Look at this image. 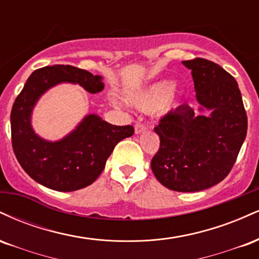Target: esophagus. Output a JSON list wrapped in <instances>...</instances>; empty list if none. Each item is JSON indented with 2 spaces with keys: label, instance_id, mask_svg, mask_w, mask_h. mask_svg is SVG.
Here are the masks:
<instances>
[{
  "label": "esophagus",
  "instance_id": "34e87169",
  "mask_svg": "<svg viewBox=\"0 0 259 259\" xmlns=\"http://www.w3.org/2000/svg\"><path fill=\"white\" fill-rule=\"evenodd\" d=\"M146 130H147V126L145 125V124H141V123L135 124V134H136V135H139V134H141V133H145Z\"/></svg>",
  "mask_w": 259,
  "mask_h": 259
}]
</instances>
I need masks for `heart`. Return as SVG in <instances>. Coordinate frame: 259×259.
I'll return each mask as SVG.
<instances>
[{
	"label": "heart",
	"instance_id": "1",
	"mask_svg": "<svg viewBox=\"0 0 259 259\" xmlns=\"http://www.w3.org/2000/svg\"><path fill=\"white\" fill-rule=\"evenodd\" d=\"M180 90L177 85L162 80L147 86L144 90L135 92L129 99V102L144 111L158 107L160 111H169L178 105Z\"/></svg>",
	"mask_w": 259,
	"mask_h": 259
}]
</instances>
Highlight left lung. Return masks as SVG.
<instances>
[{"instance_id": "1", "label": "left lung", "mask_w": 259, "mask_h": 259, "mask_svg": "<svg viewBox=\"0 0 259 259\" xmlns=\"http://www.w3.org/2000/svg\"><path fill=\"white\" fill-rule=\"evenodd\" d=\"M183 64L191 70L200 108L181 105L159 120V150L151 168L169 190L195 192L230 173L247 134V115L236 80L221 65L204 58Z\"/></svg>"}]
</instances>
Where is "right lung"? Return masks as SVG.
<instances>
[{
    "label": "right lung",
    "instance_id": "add662e5",
    "mask_svg": "<svg viewBox=\"0 0 259 259\" xmlns=\"http://www.w3.org/2000/svg\"><path fill=\"white\" fill-rule=\"evenodd\" d=\"M61 82L79 84L90 94L105 88L102 76L73 65L56 64L35 70L14 101L11 112L12 146L25 173L41 185L69 192L91 185L105 169L115 145L134 134L132 125H112L89 114L69 135L47 141L31 126L37 100Z\"/></svg>",
    "mask_w": 259,
    "mask_h": 259
}]
</instances>
